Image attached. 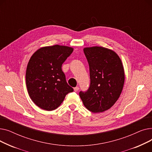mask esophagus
<instances>
[{
	"label": "esophagus",
	"instance_id": "obj_1",
	"mask_svg": "<svg viewBox=\"0 0 152 152\" xmlns=\"http://www.w3.org/2000/svg\"><path fill=\"white\" fill-rule=\"evenodd\" d=\"M78 90H79V87H75L74 88V91H75V92H77L78 91Z\"/></svg>",
	"mask_w": 152,
	"mask_h": 152
}]
</instances>
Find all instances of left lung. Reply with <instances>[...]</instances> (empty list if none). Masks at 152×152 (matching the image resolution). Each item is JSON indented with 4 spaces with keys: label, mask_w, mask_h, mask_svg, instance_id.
<instances>
[{
    "label": "left lung",
    "mask_w": 152,
    "mask_h": 152,
    "mask_svg": "<svg viewBox=\"0 0 152 152\" xmlns=\"http://www.w3.org/2000/svg\"><path fill=\"white\" fill-rule=\"evenodd\" d=\"M91 84L86 92H79L84 105L93 113L110 109L119 99L124 83L121 60L113 50L103 47H85Z\"/></svg>",
    "instance_id": "left-lung-1"
}]
</instances>
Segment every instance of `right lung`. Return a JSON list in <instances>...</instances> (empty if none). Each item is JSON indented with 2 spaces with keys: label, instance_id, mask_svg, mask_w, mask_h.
I'll return each instance as SVG.
<instances>
[{
  "label": "right lung",
  "instance_id": "right-lung-1",
  "mask_svg": "<svg viewBox=\"0 0 152 152\" xmlns=\"http://www.w3.org/2000/svg\"><path fill=\"white\" fill-rule=\"evenodd\" d=\"M73 48L54 45L40 48L31 56L26 72V84L29 97L44 110L57 108L66 95L73 91L61 69L63 62Z\"/></svg>",
  "mask_w": 152,
  "mask_h": 152
}]
</instances>
